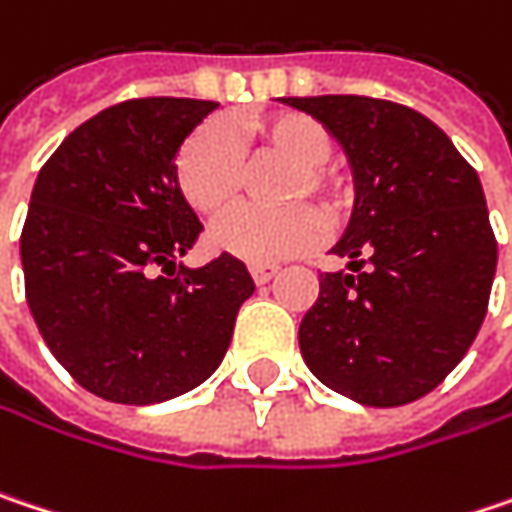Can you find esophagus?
Returning a JSON list of instances; mask_svg holds the SVG:
<instances>
[{"mask_svg": "<svg viewBox=\"0 0 512 512\" xmlns=\"http://www.w3.org/2000/svg\"><path fill=\"white\" fill-rule=\"evenodd\" d=\"M249 272H252L255 284H266V281H272L278 275V266L275 263H252Z\"/></svg>", "mask_w": 512, "mask_h": 512, "instance_id": "esophagus-1", "label": "esophagus"}]
</instances>
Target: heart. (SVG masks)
Instances as JSON below:
<instances>
[{"instance_id": "heart-1", "label": "heart", "mask_w": 512, "mask_h": 512, "mask_svg": "<svg viewBox=\"0 0 512 512\" xmlns=\"http://www.w3.org/2000/svg\"><path fill=\"white\" fill-rule=\"evenodd\" d=\"M260 152L281 155L293 163L284 181V199L302 202L313 196L331 216L346 208L340 181L325 169L331 158V134L319 119L281 111L249 125ZM175 184L184 202L202 216L228 208L243 187V161L234 134L222 122L196 128L175 158ZM325 234V219L310 205L281 210L237 208L210 228V246L246 263H272L313 249Z\"/></svg>"}]
</instances>
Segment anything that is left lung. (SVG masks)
<instances>
[{"instance_id": "obj_1", "label": "left lung", "mask_w": 512, "mask_h": 512, "mask_svg": "<svg viewBox=\"0 0 512 512\" xmlns=\"http://www.w3.org/2000/svg\"><path fill=\"white\" fill-rule=\"evenodd\" d=\"M346 152L354 205L299 325L307 369L334 393L398 407L431 393L487 316L498 246L478 172L413 108L369 96H284Z\"/></svg>"}]
</instances>
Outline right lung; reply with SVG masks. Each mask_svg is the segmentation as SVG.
I'll list each match as a JSON object with an SVG mask.
<instances>
[{"label": "right lung", "instance_id": "add662e5", "mask_svg": "<svg viewBox=\"0 0 512 512\" xmlns=\"http://www.w3.org/2000/svg\"><path fill=\"white\" fill-rule=\"evenodd\" d=\"M216 108L119 102L78 125L34 181L25 299L58 363L105 401L161 404L205 384L255 293L237 257L178 263L202 222L178 193L175 158Z\"/></svg>", "mask_w": 512, "mask_h": 512}]
</instances>
